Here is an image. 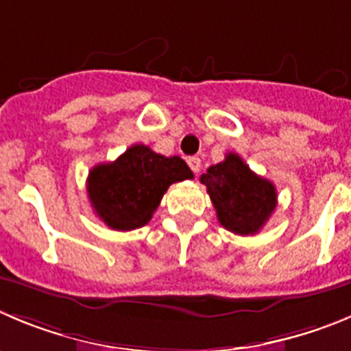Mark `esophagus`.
I'll list each match as a JSON object with an SVG mask.
<instances>
[{
  "instance_id": "34e87169",
  "label": "esophagus",
  "mask_w": 351,
  "mask_h": 351,
  "mask_svg": "<svg viewBox=\"0 0 351 351\" xmlns=\"http://www.w3.org/2000/svg\"><path fill=\"white\" fill-rule=\"evenodd\" d=\"M186 162H189V166H191V169L195 173V175L201 171V159H199L197 156L189 157V159H186Z\"/></svg>"
}]
</instances>
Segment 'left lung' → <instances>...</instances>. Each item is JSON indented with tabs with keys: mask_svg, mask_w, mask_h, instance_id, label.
Returning a JSON list of instances; mask_svg holds the SVG:
<instances>
[{
	"mask_svg": "<svg viewBox=\"0 0 351 351\" xmlns=\"http://www.w3.org/2000/svg\"><path fill=\"white\" fill-rule=\"evenodd\" d=\"M201 183L208 189L218 221L234 234H258L277 206L274 183L251 171L234 152H228L218 165L209 166L201 175Z\"/></svg>",
	"mask_w": 351,
	"mask_h": 351,
	"instance_id": "8db88e82",
	"label": "left lung"
}]
</instances>
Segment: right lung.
Returning <instances> with one entry per match:
<instances>
[{"mask_svg":"<svg viewBox=\"0 0 351 351\" xmlns=\"http://www.w3.org/2000/svg\"><path fill=\"white\" fill-rule=\"evenodd\" d=\"M189 178L194 175L178 156H160L138 143L114 162L95 166L86 191L98 218L112 230L128 232L149 223L168 186Z\"/></svg>","mask_w":351,"mask_h":351,"instance_id":"add662e5","label":"right lung"}]
</instances>
